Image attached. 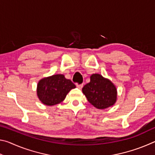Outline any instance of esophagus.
Instances as JSON below:
<instances>
[{
	"mask_svg": "<svg viewBox=\"0 0 155 155\" xmlns=\"http://www.w3.org/2000/svg\"><path fill=\"white\" fill-rule=\"evenodd\" d=\"M83 85V84H77V87L78 88V89H82Z\"/></svg>",
	"mask_w": 155,
	"mask_h": 155,
	"instance_id": "34e87169",
	"label": "esophagus"
}]
</instances>
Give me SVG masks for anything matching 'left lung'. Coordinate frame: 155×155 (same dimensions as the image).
Instances as JSON below:
<instances>
[{
	"mask_svg": "<svg viewBox=\"0 0 155 155\" xmlns=\"http://www.w3.org/2000/svg\"><path fill=\"white\" fill-rule=\"evenodd\" d=\"M89 103L99 109L113 106L117 100V90L111 81L98 74L90 77V82L82 89Z\"/></svg>",
	"mask_w": 155,
	"mask_h": 155,
	"instance_id": "1",
	"label": "left lung"
}]
</instances>
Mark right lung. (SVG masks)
<instances>
[{"label": "right lung", "mask_w": 155, "mask_h": 155, "mask_svg": "<svg viewBox=\"0 0 155 155\" xmlns=\"http://www.w3.org/2000/svg\"><path fill=\"white\" fill-rule=\"evenodd\" d=\"M76 87L64 75L55 74L41 79L38 84L37 94L40 101L47 106H52L64 101L68 93Z\"/></svg>", "instance_id": "obj_1"}]
</instances>
